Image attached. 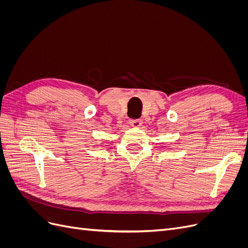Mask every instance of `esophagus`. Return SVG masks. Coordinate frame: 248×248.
<instances>
[{
	"label": "esophagus",
	"mask_w": 248,
	"mask_h": 248,
	"mask_svg": "<svg viewBox=\"0 0 248 248\" xmlns=\"http://www.w3.org/2000/svg\"><path fill=\"white\" fill-rule=\"evenodd\" d=\"M129 124L132 127H140L141 125V120H140V119H130Z\"/></svg>",
	"instance_id": "obj_1"
}]
</instances>
